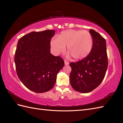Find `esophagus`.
Wrapping results in <instances>:
<instances>
[{"label": "esophagus", "instance_id": "34e87169", "mask_svg": "<svg viewBox=\"0 0 123 123\" xmlns=\"http://www.w3.org/2000/svg\"><path fill=\"white\" fill-rule=\"evenodd\" d=\"M64 62H65V65H68V64H69V62H68L67 61H66V60H65V61H64Z\"/></svg>", "mask_w": 123, "mask_h": 123}]
</instances>
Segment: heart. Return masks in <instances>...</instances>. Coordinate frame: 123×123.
<instances>
[{"mask_svg": "<svg viewBox=\"0 0 123 123\" xmlns=\"http://www.w3.org/2000/svg\"><path fill=\"white\" fill-rule=\"evenodd\" d=\"M92 38L88 31L69 29L62 31L57 38L50 41V46L54 54L58 55L65 50L72 58L78 61L85 58L89 54L92 47Z\"/></svg>", "mask_w": 123, "mask_h": 123, "instance_id": "heart-1", "label": "heart"}]
</instances>
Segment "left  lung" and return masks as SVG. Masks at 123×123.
Here are the masks:
<instances>
[{
    "instance_id": "8db88e82",
    "label": "left lung",
    "mask_w": 123,
    "mask_h": 123,
    "mask_svg": "<svg viewBox=\"0 0 123 123\" xmlns=\"http://www.w3.org/2000/svg\"><path fill=\"white\" fill-rule=\"evenodd\" d=\"M89 32L93 40L89 54L81 61L69 64L71 86L82 93L91 92L99 85L108 67L105 39L93 29H90Z\"/></svg>"
}]
</instances>
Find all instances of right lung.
Wrapping results in <instances>:
<instances>
[{"mask_svg": "<svg viewBox=\"0 0 123 123\" xmlns=\"http://www.w3.org/2000/svg\"><path fill=\"white\" fill-rule=\"evenodd\" d=\"M54 30L33 31L19 39L15 62L19 78L27 88L37 93L50 91L64 66L61 57L50 53Z\"/></svg>", "mask_w": 123, "mask_h": 123, "instance_id": "obj_1", "label": "right lung"}]
</instances>
